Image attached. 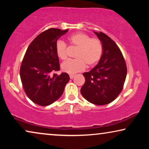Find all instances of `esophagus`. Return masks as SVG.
Here are the masks:
<instances>
[{
    "label": "esophagus",
    "mask_w": 149,
    "mask_h": 149,
    "mask_svg": "<svg viewBox=\"0 0 149 149\" xmlns=\"http://www.w3.org/2000/svg\"><path fill=\"white\" fill-rule=\"evenodd\" d=\"M74 77H75L74 74H70V79H72L73 78H74Z\"/></svg>",
    "instance_id": "34e87169"
}]
</instances>
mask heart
<instances>
[{
  "instance_id": "obj_1",
  "label": "heart",
  "mask_w": 149,
  "mask_h": 149,
  "mask_svg": "<svg viewBox=\"0 0 149 149\" xmlns=\"http://www.w3.org/2000/svg\"><path fill=\"white\" fill-rule=\"evenodd\" d=\"M71 46L78 48L75 54L74 60H67L62 63L61 68L65 72L74 74L83 70L86 67L94 66L98 62L102 54V43L96 38H91L88 34L77 32L68 38ZM57 56L61 60H66L68 57L66 44L62 40H58L56 44Z\"/></svg>"
}]
</instances>
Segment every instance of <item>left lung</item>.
<instances>
[{
    "label": "left lung",
    "instance_id": "1",
    "mask_svg": "<svg viewBox=\"0 0 149 149\" xmlns=\"http://www.w3.org/2000/svg\"><path fill=\"white\" fill-rule=\"evenodd\" d=\"M94 33L102 43V55L94 68L83 74L85 82L81 93L89 102L105 105L115 100L123 89L127 66L117 44L103 32Z\"/></svg>",
    "mask_w": 149,
    "mask_h": 149
}]
</instances>
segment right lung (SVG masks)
Here are the masks:
<instances>
[{
    "mask_svg": "<svg viewBox=\"0 0 149 149\" xmlns=\"http://www.w3.org/2000/svg\"><path fill=\"white\" fill-rule=\"evenodd\" d=\"M68 31L49 28L42 32L32 40L24 55L20 78L26 94L36 104L45 107L56 102L70 80L66 72L54 73L60 70L56 44Z\"/></svg>",
    "mask_w": 149,
    "mask_h": 149,
    "instance_id": "1",
    "label": "right lung"
}]
</instances>
